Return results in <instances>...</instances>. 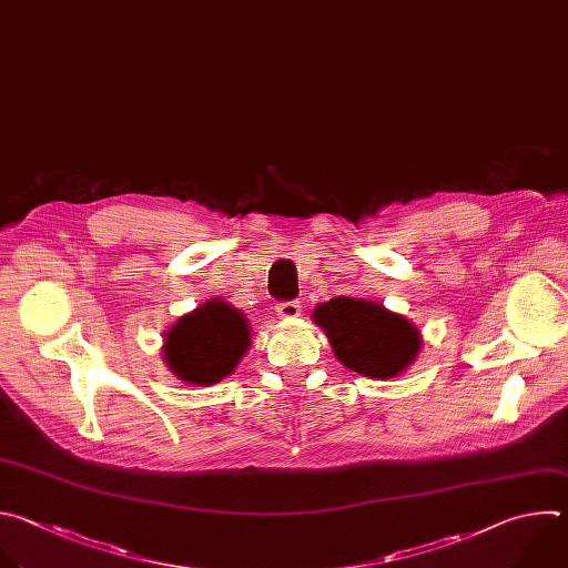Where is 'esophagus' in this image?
<instances>
[{"label":"esophagus","mask_w":568,"mask_h":568,"mask_svg":"<svg viewBox=\"0 0 568 568\" xmlns=\"http://www.w3.org/2000/svg\"><path fill=\"white\" fill-rule=\"evenodd\" d=\"M275 311H277V315H280L282 320H295V317H300V313H302V304H300V302H280V304L275 306Z\"/></svg>","instance_id":"obj_1"}]
</instances>
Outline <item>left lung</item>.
I'll return each mask as SVG.
<instances>
[{
	"mask_svg": "<svg viewBox=\"0 0 568 568\" xmlns=\"http://www.w3.org/2000/svg\"><path fill=\"white\" fill-rule=\"evenodd\" d=\"M311 317L326 333L333 356L367 378L400 376L423 347L420 331L405 315L374 300L339 295L317 304Z\"/></svg>",
	"mask_w": 568,
	"mask_h": 568,
	"instance_id": "left-lung-1",
	"label": "left lung"
}]
</instances>
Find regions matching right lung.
Returning <instances> with one entry per match:
<instances>
[{
  "label": "right lung",
  "instance_id": "add662e5",
  "mask_svg": "<svg viewBox=\"0 0 568 568\" xmlns=\"http://www.w3.org/2000/svg\"><path fill=\"white\" fill-rule=\"evenodd\" d=\"M161 349L170 372L185 385H216L251 349V324L231 302L210 297L163 333Z\"/></svg>",
  "mask_w": 568,
  "mask_h": 568
}]
</instances>
